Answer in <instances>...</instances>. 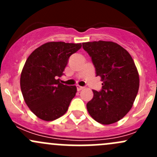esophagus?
Listing matches in <instances>:
<instances>
[{
  "label": "esophagus",
  "instance_id": "34e87169",
  "mask_svg": "<svg viewBox=\"0 0 157 157\" xmlns=\"http://www.w3.org/2000/svg\"><path fill=\"white\" fill-rule=\"evenodd\" d=\"M77 90H78V91H80L81 90H83V86H79V85H77Z\"/></svg>",
  "mask_w": 157,
  "mask_h": 157
}]
</instances>
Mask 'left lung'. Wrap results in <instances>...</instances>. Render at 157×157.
Listing matches in <instances>:
<instances>
[{"label": "left lung", "instance_id": "1", "mask_svg": "<svg viewBox=\"0 0 157 157\" xmlns=\"http://www.w3.org/2000/svg\"><path fill=\"white\" fill-rule=\"evenodd\" d=\"M83 48L102 81V90H93V99L86 104L89 114L102 124L117 122L131 110L138 92L135 64L128 51L115 42H83Z\"/></svg>", "mask_w": 157, "mask_h": 157}]
</instances>
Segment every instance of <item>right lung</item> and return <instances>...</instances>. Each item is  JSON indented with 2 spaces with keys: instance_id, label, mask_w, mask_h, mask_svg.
<instances>
[{
  "instance_id": "right-lung-1",
  "label": "right lung",
  "mask_w": 157,
  "mask_h": 157,
  "mask_svg": "<svg viewBox=\"0 0 157 157\" xmlns=\"http://www.w3.org/2000/svg\"><path fill=\"white\" fill-rule=\"evenodd\" d=\"M81 43L50 42L33 51L20 76V88L30 110L40 119L53 121L62 116L77 93L76 86L60 83L68 58Z\"/></svg>"
}]
</instances>
